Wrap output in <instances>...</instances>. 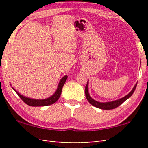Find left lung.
<instances>
[{
  "mask_svg": "<svg viewBox=\"0 0 148 148\" xmlns=\"http://www.w3.org/2000/svg\"><path fill=\"white\" fill-rule=\"evenodd\" d=\"M137 87V84H135V86H134V88H133V90L131 92L129 93V94H127L126 96L123 97V98L119 99L118 100H115V101H112V102H97V101L94 100V99H92L91 98L90 94L88 93V83H87V85L86 86V88H85V93H86V96L87 100L91 104L93 105V106L96 107V108H100V109H103V110H111V109H114L117 108V107L120 106L121 104H123V102H125V100H127V99L132 96V94L134 92V91L135 90Z\"/></svg>",
  "mask_w": 148,
  "mask_h": 148,
  "instance_id": "left-lung-1",
  "label": "left lung"
}]
</instances>
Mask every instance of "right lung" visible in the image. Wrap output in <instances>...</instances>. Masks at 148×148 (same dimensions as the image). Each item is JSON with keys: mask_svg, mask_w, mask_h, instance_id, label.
<instances>
[{"mask_svg": "<svg viewBox=\"0 0 148 148\" xmlns=\"http://www.w3.org/2000/svg\"><path fill=\"white\" fill-rule=\"evenodd\" d=\"M66 79H67V75L64 76L63 77L60 79L56 92L54 93L51 97H50V98H46V99H44V100H36V99L27 98V97L22 96V95L20 94L19 93H18L15 90H14V88L13 89L15 90V92L17 93L18 96H19V98H21L26 104L29 105V106H48V105H51L52 104H54V103H55L56 101L58 100V99L59 98L60 94H61L62 87H63L64 83H65V82L66 81Z\"/></svg>", "mask_w": 148, "mask_h": 148, "instance_id": "add662e5", "label": "right lung"}]
</instances>
